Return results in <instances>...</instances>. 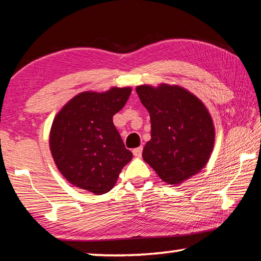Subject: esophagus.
Instances as JSON below:
<instances>
[{
  "mask_svg": "<svg viewBox=\"0 0 261 261\" xmlns=\"http://www.w3.org/2000/svg\"><path fill=\"white\" fill-rule=\"evenodd\" d=\"M132 153H134L135 156H141V153H143V146H139L135 148L134 151H132Z\"/></svg>",
  "mask_w": 261,
  "mask_h": 261,
  "instance_id": "obj_1",
  "label": "esophagus"
}]
</instances>
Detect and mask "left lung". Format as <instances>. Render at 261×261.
I'll return each instance as SVG.
<instances>
[{
  "instance_id": "left-lung-1",
  "label": "left lung",
  "mask_w": 261,
  "mask_h": 261,
  "mask_svg": "<svg viewBox=\"0 0 261 261\" xmlns=\"http://www.w3.org/2000/svg\"><path fill=\"white\" fill-rule=\"evenodd\" d=\"M136 91L151 117V140L144 147V161L168 184H179L199 173L215 139L205 105L177 85H141Z\"/></svg>"
}]
</instances>
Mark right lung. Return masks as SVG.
<instances>
[{
  "mask_svg": "<svg viewBox=\"0 0 261 261\" xmlns=\"http://www.w3.org/2000/svg\"><path fill=\"white\" fill-rule=\"evenodd\" d=\"M130 94L131 87L83 92L55 116L49 136L51 155L61 174L74 187L95 194L108 192L131 161L132 153L113 123Z\"/></svg>",
  "mask_w": 261,
  "mask_h": 261,
  "instance_id": "right-lung-1",
  "label": "right lung"
}]
</instances>
